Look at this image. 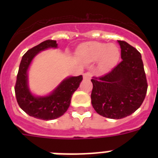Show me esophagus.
Returning a JSON list of instances; mask_svg holds the SVG:
<instances>
[{"label":"esophagus","mask_w":158,"mask_h":158,"mask_svg":"<svg viewBox=\"0 0 158 158\" xmlns=\"http://www.w3.org/2000/svg\"><path fill=\"white\" fill-rule=\"evenodd\" d=\"M92 77V73L91 72H86L84 74V79H87V80H89L91 79Z\"/></svg>","instance_id":"obj_1"}]
</instances>
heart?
Listing matches in <instances>:
<instances>
[{"mask_svg": "<svg viewBox=\"0 0 158 158\" xmlns=\"http://www.w3.org/2000/svg\"><path fill=\"white\" fill-rule=\"evenodd\" d=\"M76 56L86 63H92L98 60V68L105 71L117 64L120 51L115 44H106L99 42H89L82 44L76 52Z\"/></svg>", "mask_w": 158, "mask_h": 158, "instance_id": "heart-1", "label": "heart"}]
</instances>
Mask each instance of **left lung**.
I'll use <instances>...</instances> for the list:
<instances>
[{"instance_id":"8db88e82","label":"left lung","mask_w":158,"mask_h":158,"mask_svg":"<svg viewBox=\"0 0 158 158\" xmlns=\"http://www.w3.org/2000/svg\"><path fill=\"white\" fill-rule=\"evenodd\" d=\"M118 43L122 60L110 72L91 79L92 105L97 113L110 119H121L135 112L148 89L139 52L125 41Z\"/></svg>"}]
</instances>
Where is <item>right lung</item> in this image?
<instances>
[{"label":"right lung","mask_w":158,"mask_h":158,"mask_svg":"<svg viewBox=\"0 0 158 158\" xmlns=\"http://www.w3.org/2000/svg\"><path fill=\"white\" fill-rule=\"evenodd\" d=\"M55 40H46L33 47L23 55L19 68L15 92L19 106L30 116L44 120H54L68 110L74 91L79 88L83 76L69 77L48 96L35 97L28 86V69L36 55L48 48H56Z\"/></svg>","instance_id":"obj_1"}]
</instances>
